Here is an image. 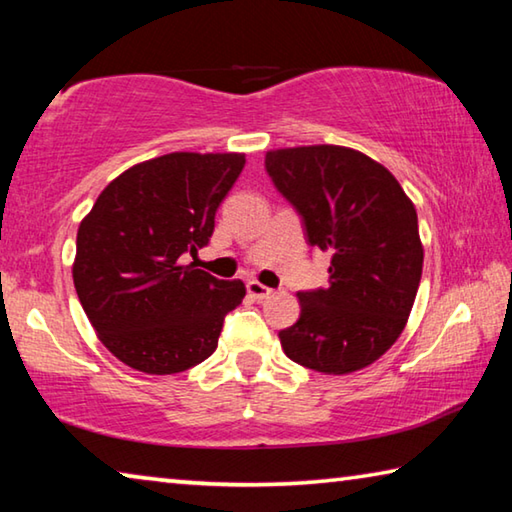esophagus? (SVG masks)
I'll list each match as a JSON object with an SVG mask.
<instances>
[{
  "label": "esophagus",
  "mask_w": 512,
  "mask_h": 512,
  "mask_svg": "<svg viewBox=\"0 0 512 512\" xmlns=\"http://www.w3.org/2000/svg\"><path fill=\"white\" fill-rule=\"evenodd\" d=\"M247 292H249V297L256 299V301H263V299H267V297L272 295V290L267 288V286H263V283H258V281H249L247 283Z\"/></svg>",
  "instance_id": "esophagus-1"
}]
</instances>
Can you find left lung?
<instances>
[{
  "label": "left lung",
  "mask_w": 512,
  "mask_h": 512,
  "mask_svg": "<svg viewBox=\"0 0 512 512\" xmlns=\"http://www.w3.org/2000/svg\"><path fill=\"white\" fill-rule=\"evenodd\" d=\"M274 188L306 242L331 254L329 286L299 290V320L279 331L308 370L349 374L383 356L406 326L424 249L413 201L381 163L338 145L267 152Z\"/></svg>",
  "instance_id": "left-lung-1"
}]
</instances>
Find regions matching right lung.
<instances>
[{
    "mask_svg": "<svg viewBox=\"0 0 512 512\" xmlns=\"http://www.w3.org/2000/svg\"><path fill=\"white\" fill-rule=\"evenodd\" d=\"M242 154L174 152L108 183L77 233L72 276L99 340L124 365L177 374L213 354L245 283L222 281L186 254L206 247Z\"/></svg>",
    "mask_w": 512,
    "mask_h": 512,
    "instance_id": "obj_1",
    "label": "right lung"
}]
</instances>
